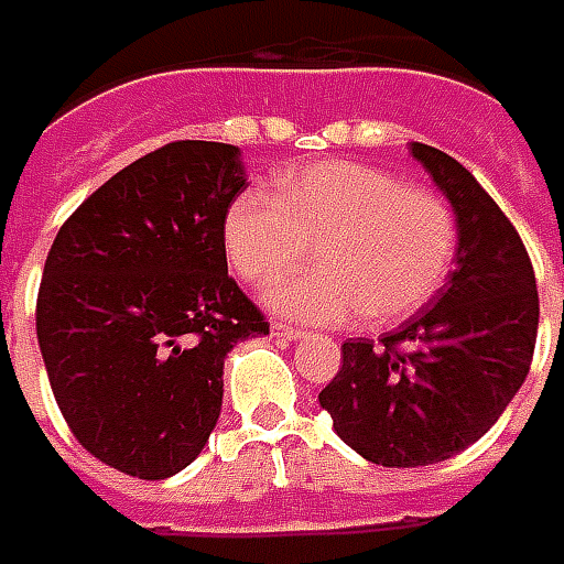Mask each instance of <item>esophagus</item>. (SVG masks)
<instances>
[{"mask_svg": "<svg viewBox=\"0 0 564 564\" xmlns=\"http://www.w3.org/2000/svg\"><path fill=\"white\" fill-rule=\"evenodd\" d=\"M273 334L282 339H301L306 330H301V327L294 325H282V322H273Z\"/></svg>", "mask_w": 564, "mask_h": 564, "instance_id": "34e87169", "label": "esophagus"}]
</instances>
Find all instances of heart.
<instances>
[{"instance_id":"b5f03b06","label":"heart","mask_w":564,"mask_h":564,"mask_svg":"<svg viewBox=\"0 0 564 564\" xmlns=\"http://www.w3.org/2000/svg\"><path fill=\"white\" fill-rule=\"evenodd\" d=\"M315 251L318 267L279 279L263 301L297 322L339 325L365 313L401 322L441 291L458 227L434 191L365 163L327 161L279 178L275 199L242 194L225 218L227 261L270 282Z\"/></svg>"}]
</instances>
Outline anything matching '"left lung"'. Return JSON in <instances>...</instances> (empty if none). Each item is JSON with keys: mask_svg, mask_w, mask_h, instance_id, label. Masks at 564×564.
I'll list each match as a JSON object with an SVG mask.
<instances>
[{"mask_svg": "<svg viewBox=\"0 0 564 564\" xmlns=\"http://www.w3.org/2000/svg\"><path fill=\"white\" fill-rule=\"evenodd\" d=\"M410 151L453 203L455 270L398 330L343 343L318 394L339 437L382 467L434 465L480 441L529 377L541 315L529 251L498 203L449 154Z\"/></svg>", "mask_w": 564, "mask_h": 564, "instance_id": "1", "label": "left lung"}]
</instances>
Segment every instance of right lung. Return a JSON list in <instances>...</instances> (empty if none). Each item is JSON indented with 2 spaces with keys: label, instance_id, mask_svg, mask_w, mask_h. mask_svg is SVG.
<instances>
[{
  "label": "right lung",
  "instance_id": "right-lung-1",
  "mask_svg": "<svg viewBox=\"0 0 564 564\" xmlns=\"http://www.w3.org/2000/svg\"><path fill=\"white\" fill-rule=\"evenodd\" d=\"M239 148L182 139L59 227L35 301L51 391L87 453L139 480L187 467L221 413L225 355L270 322L227 275Z\"/></svg>",
  "mask_w": 564,
  "mask_h": 564
}]
</instances>
